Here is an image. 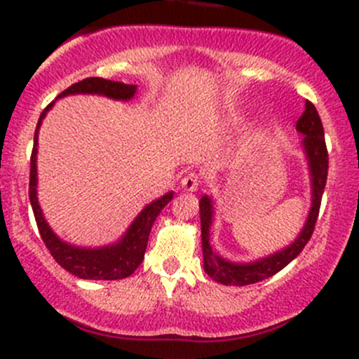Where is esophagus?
<instances>
[{
    "instance_id": "34e87169",
    "label": "esophagus",
    "mask_w": 359,
    "mask_h": 359,
    "mask_svg": "<svg viewBox=\"0 0 359 359\" xmlns=\"http://www.w3.org/2000/svg\"><path fill=\"white\" fill-rule=\"evenodd\" d=\"M184 191H196L200 186V175L196 172H187L180 180Z\"/></svg>"
}]
</instances>
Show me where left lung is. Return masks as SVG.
Here are the masks:
<instances>
[{
    "instance_id": "left-lung-1",
    "label": "left lung",
    "mask_w": 359,
    "mask_h": 359,
    "mask_svg": "<svg viewBox=\"0 0 359 359\" xmlns=\"http://www.w3.org/2000/svg\"><path fill=\"white\" fill-rule=\"evenodd\" d=\"M297 132L302 133V147L306 153L307 165L311 173V187H313V205H311L309 215L302 231L297 236V240L287 248L280 252L267 255L255 262L236 264L222 259L217 255L210 247V226H212V200L208 196H203L200 200V219H201V247H203V267L205 273L212 280L222 285H233V287H245V285L257 283V281L267 280L280 273L283 267L302 252L307 241L313 236L314 226H316L318 213H320L321 196H323L325 186H327L328 175V151L325 144V132L321 125L320 114H318L314 104L309 100L306 102V109L297 121Z\"/></svg>"
}]
</instances>
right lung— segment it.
I'll return each instance as SVG.
<instances>
[{
	"label": "right lung",
	"mask_w": 359,
	"mask_h": 359,
	"mask_svg": "<svg viewBox=\"0 0 359 359\" xmlns=\"http://www.w3.org/2000/svg\"><path fill=\"white\" fill-rule=\"evenodd\" d=\"M135 92L137 85H125V83L111 81V79L104 78H86L64 90L59 99L66 95H74V93H97V95L109 97L114 100H130L135 95ZM52 106L53 102L45 107V111L39 116L38 125H36L34 147H32L31 154V173H29V200H31L32 212H34V219L43 243L46 245V248L50 250L59 266H62L64 269L74 276L81 278V280H123V278H128L130 274L135 273V269L144 260L151 227H153L159 212L172 201L173 193L170 191L159 200L149 203L137 215V219L133 220L132 226L128 227L125 236H121L118 243L100 248H81L72 247V245L60 240L46 224L41 206L38 203V196H36V186H38V173H36L38 130L45 119L46 112L52 109Z\"/></svg>",
	"instance_id": "obj_1"
}]
</instances>
